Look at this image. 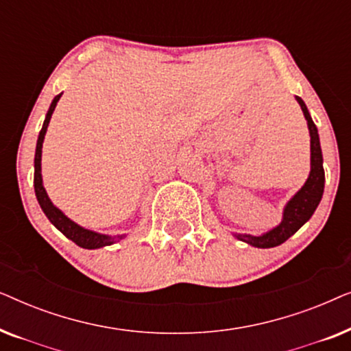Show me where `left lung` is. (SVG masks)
Masks as SVG:
<instances>
[{
    "label": "left lung",
    "instance_id": "obj_1",
    "mask_svg": "<svg viewBox=\"0 0 351 351\" xmlns=\"http://www.w3.org/2000/svg\"><path fill=\"white\" fill-rule=\"evenodd\" d=\"M304 117L306 119V126L310 132V174L302 189L287 201L285 209H282V219L275 228L268 230L262 234H249V233H233V237L239 241L247 243L252 247L268 249L280 246L289 239L302 225L310 220L311 215L318 208L324 191V169H323V153H321L318 129H316L313 119L310 117L308 108L304 100L297 97Z\"/></svg>",
    "mask_w": 351,
    "mask_h": 351
}]
</instances>
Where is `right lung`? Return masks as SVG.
I'll use <instances>...</instances> for the list:
<instances>
[{
	"label": "right lung",
	"mask_w": 351,
	"mask_h": 351,
	"mask_svg": "<svg viewBox=\"0 0 351 351\" xmlns=\"http://www.w3.org/2000/svg\"><path fill=\"white\" fill-rule=\"evenodd\" d=\"M62 97V93L56 95L54 100L51 102V107L47 110L45 123H43V128L40 131V136H38L36 142V152H35V179H33V185H35V195L38 203H40L43 213L46 214V217L49 219V222L54 225V227L65 234L66 238L71 239L75 244H78L80 247L83 249H99L105 246H112V244L118 243L119 239H124L128 237L126 233L123 234H105L94 232V230H88L81 227L80 223H76L70 217L62 213V210L57 208V206L52 203L49 196H47V191L43 185V174H41V155H43V142H45V136L47 131V126H49L51 117L54 113L56 105Z\"/></svg>",
	"instance_id": "right-lung-1"
}]
</instances>
